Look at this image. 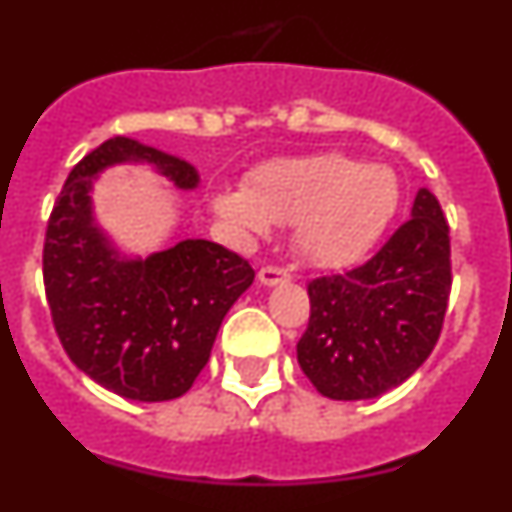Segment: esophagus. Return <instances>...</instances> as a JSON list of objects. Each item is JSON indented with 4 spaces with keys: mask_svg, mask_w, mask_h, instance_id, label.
Returning <instances> with one entry per match:
<instances>
[{
    "mask_svg": "<svg viewBox=\"0 0 512 512\" xmlns=\"http://www.w3.org/2000/svg\"><path fill=\"white\" fill-rule=\"evenodd\" d=\"M259 282L264 284V287H274V284L289 282V274L284 269H279V266H264V269L259 271Z\"/></svg>",
    "mask_w": 512,
    "mask_h": 512,
    "instance_id": "obj_1",
    "label": "esophagus"
}]
</instances>
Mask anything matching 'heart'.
<instances>
[{
  "instance_id": "1",
  "label": "heart",
  "mask_w": 512,
  "mask_h": 512,
  "mask_svg": "<svg viewBox=\"0 0 512 512\" xmlns=\"http://www.w3.org/2000/svg\"><path fill=\"white\" fill-rule=\"evenodd\" d=\"M397 202L400 187L387 166L336 151L274 158L256 166L243 189L212 197L217 215L241 233L295 225L302 259L325 269L361 259L390 225Z\"/></svg>"
}]
</instances>
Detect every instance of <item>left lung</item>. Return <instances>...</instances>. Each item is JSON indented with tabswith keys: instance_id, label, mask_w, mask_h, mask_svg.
Listing matches in <instances>:
<instances>
[{
	"instance_id": "obj_1",
	"label": "left lung",
	"mask_w": 512,
	"mask_h": 512,
	"mask_svg": "<svg viewBox=\"0 0 512 512\" xmlns=\"http://www.w3.org/2000/svg\"><path fill=\"white\" fill-rule=\"evenodd\" d=\"M451 292L449 223L428 189L366 264L312 279L297 361L330 400H372L431 356Z\"/></svg>"
}]
</instances>
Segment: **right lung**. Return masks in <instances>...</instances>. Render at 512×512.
Instances as JSON below:
<instances>
[{"label": "right lung", "mask_w": 512, "mask_h": 512, "mask_svg": "<svg viewBox=\"0 0 512 512\" xmlns=\"http://www.w3.org/2000/svg\"><path fill=\"white\" fill-rule=\"evenodd\" d=\"M148 164L176 189L200 174L184 158L117 135L81 158L53 205L43 246L51 318L69 359L104 390L138 402L182 397L210 359L220 323L253 284V269L202 238L125 256L94 220L104 169Z\"/></svg>", "instance_id": "obj_1"}]
</instances>
